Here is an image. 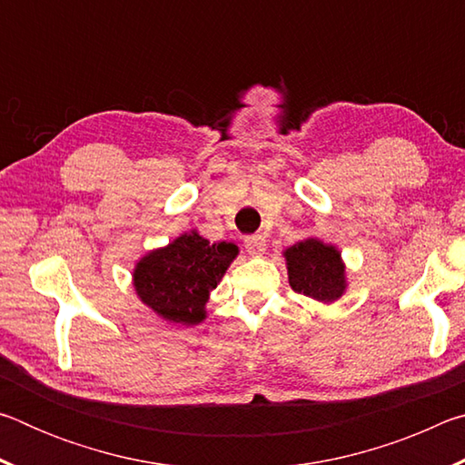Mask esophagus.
Wrapping results in <instances>:
<instances>
[{"label":"esophagus","mask_w":465,"mask_h":465,"mask_svg":"<svg viewBox=\"0 0 465 465\" xmlns=\"http://www.w3.org/2000/svg\"><path fill=\"white\" fill-rule=\"evenodd\" d=\"M243 246H246L248 254H252V256H261L262 252L266 250V240L262 238L261 233L246 235V238H243Z\"/></svg>","instance_id":"1"}]
</instances>
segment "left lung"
<instances>
[{
    "label": "left lung",
    "instance_id": "1",
    "mask_svg": "<svg viewBox=\"0 0 465 465\" xmlns=\"http://www.w3.org/2000/svg\"><path fill=\"white\" fill-rule=\"evenodd\" d=\"M289 282L295 293L334 302L344 291V266L341 254L318 240H305L285 252Z\"/></svg>",
    "mask_w": 465,
    "mask_h": 465
}]
</instances>
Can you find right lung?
<instances>
[{"instance_id":"right-lung-1","label":"right lung","mask_w":465,"mask_h":465,"mask_svg":"<svg viewBox=\"0 0 465 465\" xmlns=\"http://www.w3.org/2000/svg\"><path fill=\"white\" fill-rule=\"evenodd\" d=\"M235 254L233 243H211L194 232L184 233L137 264L135 289L141 302L166 320L199 324L209 291L217 287Z\"/></svg>"}]
</instances>
